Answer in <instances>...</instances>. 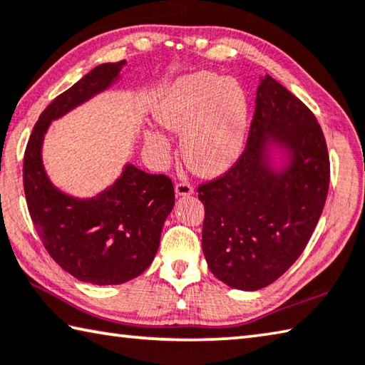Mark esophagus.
<instances>
[{
  "instance_id": "esophagus-1",
  "label": "esophagus",
  "mask_w": 365,
  "mask_h": 365,
  "mask_svg": "<svg viewBox=\"0 0 365 365\" xmlns=\"http://www.w3.org/2000/svg\"><path fill=\"white\" fill-rule=\"evenodd\" d=\"M193 191H195L193 187H191L188 182H180V183L175 185V195L177 196H190V195H193Z\"/></svg>"
}]
</instances>
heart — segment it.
<instances>
[{"instance_id": "b5f03b06", "label": "heart", "mask_w": 365, "mask_h": 365, "mask_svg": "<svg viewBox=\"0 0 365 365\" xmlns=\"http://www.w3.org/2000/svg\"><path fill=\"white\" fill-rule=\"evenodd\" d=\"M153 116L164 128L183 132V158L197 174H223L246 148L249 98L235 79L210 71L178 78L156 101ZM145 140L158 151L169 148L161 130H147Z\"/></svg>"}]
</instances>
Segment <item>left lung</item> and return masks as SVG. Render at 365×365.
<instances>
[{
	"instance_id": "obj_1",
	"label": "left lung",
	"mask_w": 365,
	"mask_h": 365,
	"mask_svg": "<svg viewBox=\"0 0 365 365\" xmlns=\"http://www.w3.org/2000/svg\"><path fill=\"white\" fill-rule=\"evenodd\" d=\"M329 180L317 119L274 78L262 76L246 150L227 174L197 188L202 252L217 279L258 290L286 273L319 222Z\"/></svg>"
}]
</instances>
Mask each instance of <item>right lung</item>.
<instances>
[{
	"mask_svg": "<svg viewBox=\"0 0 365 365\" xmlns=\"http://www.w3.org/2000/svg\"><path fill=\"white\" fill-rule=\"evenodd\" d=\"M124 65H98L56 97L33 128L24 156L26 205L39 240L62 269L97 286L128 282L150 267L175 204L174 185L125 163L113 185L76 197L51 182L41 151L51 123L116 84Z\"/></svg>",
	"mask_w": 365,
	"mask_h": 365,
	"instance_id": "obj_1",
	"label": "right lung"
}]
</instances>
